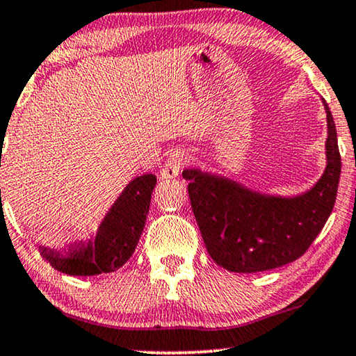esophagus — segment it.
<instances>
[{
    "label": "esophagus",
    "mask_w": 356,
    "mask_h": 356,
    "mask_svg": "<svg viewBox=\"0 0 356 356\" xmlns=\"http://www.w3.org/2000/svg\"><path fill=\"white\" fill-rule=\"evenodd\" d=\"M186 162H188V159H186V155H184L183 150H173V152L170 154L167 162H165L160 175H162L163 179L177 178L178 175L181 173V170L184 168Z\"/></svg>",
    "instance_id": "obj_1"
}]
</instances>
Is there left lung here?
<instances>
[{
	"label": "left lung",
	"instance_id": "1",
	"mask_svg": "<svg viewBox=\"0 0 356 356\" xmlns=\"http://www.w3.org/2000/svg\"><path fill=\"white\" fill-rule=\"evenodd\" d=\"M325 170L313 188L293 197L270 196L230 178L189 168L191 207L207 252L223 269L251 274L293 262L327 222L337 196L340 152L329 106Z\"/></svg>",
	"mask_w": 356,
	"mask_h": 356
}]
</instances>
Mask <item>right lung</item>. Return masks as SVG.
I'll return each instance as SVG.
<instances>
[{
  "label": "right lung",
  "mask_w": 356,
  "mask_h": 356,
  "mask_svg": "<svg viewBox=\"0 0 356 356\" xmlns=\"http://www.w3.org/2000/svg\"><path fill=\"white\" fill-rule=\"evenodd\" d=\"M155 183L157 177L152 173L134 178L111 206L92 240L72 243L66 252L40 246L43 259L67 275H99L120 269L138 246Z\"/></svg>",
  "instance_id": "obj_1"
}]
</instances>
